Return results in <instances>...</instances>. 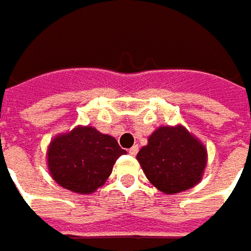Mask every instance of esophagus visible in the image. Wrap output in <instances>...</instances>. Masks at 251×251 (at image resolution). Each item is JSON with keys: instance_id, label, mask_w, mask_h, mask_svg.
<instances>
[{"instance_id": "1", "label": "esophagus", "mask_w": 251, "mask_h": 251, "mask_svg": "<svg viewBox=\"0 0 251 251\" xmlns=\"http://www.w3.org/2000/svg\"><path fill=\"white\" fill-rule=\"evenodd\" d=\"M137 152H139V146H137V144H134L132 149H129V154H130V155H136Z\"/></svg>"}]
</instances>
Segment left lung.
Segmentation results:
<instances>
[{
    "label": "left lung",
    "mask_w": 251,
    "mask_h": 251,
    "mask_svg": "<svg viewBox=\"0 0 251 251\" xmlns=\"http://www.w3.org/2000/svg\"><path fill=\"white\" fill-rule=\"evenodd\" d=\"M207 149L185 126H160L137 152L143 172L154 187L176 195L195 187L207 167Z\"/></svg>",
    "instance_id": "8db88e82"
}]
</instances>
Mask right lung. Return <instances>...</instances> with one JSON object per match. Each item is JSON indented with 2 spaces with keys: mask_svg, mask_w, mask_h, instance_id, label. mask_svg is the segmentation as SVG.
<instances>
[{
  "mask_svg": "<svg viewBox=\"0 0 251 251\" xmlns=\"http://www.w3.org/2000/svg\"><path fill=\"white\" fill-rule=\"evenodd\" d=\"M126 154L109 134L91 126H76L56 134L47 149L51 177L59 186L79 195H90L105 183L115 161Z\"/></svg>",
  "mask_w": 251,
  "mask_h": 251,
  "instance_id": "add662e5",
  "label": "right lung"
}]
</instances>
